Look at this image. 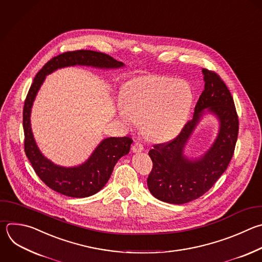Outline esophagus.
<instances>
[{
	"label": "esophagus",
	"mask_w": 262,
	"mask_h": 262,
	"mask_svg": "<svg viewBox=\"0 0 262 262\" xmlns=\"http://www.w3.org/2000/svg\"><path fill=\"white\" fill-rule=\"evenodd\" d=\"M132 150H133V152H141V151L144 150V146L140 142H136L132 146Z\"/></svg>",
	"instance_id": "34e87169"
}]
</instances>
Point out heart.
Wrapping results in <instances>:
<instances>
[{
  "label": "heart",
  "instance_id": "1",
  "mask_svg": "<svg viewBox=\"0 0 262 262\" xmlns=\"http://www.w3.org/2000/svg\"><path fill=\"white\" fill-rule=\"evenodd\" d=\"M192 105V92L181 80L162 76H145L133 80L124 93L118 116L127 127L144 125L153 141H166L184 126Z\"/></svg>",
  "mask_w": 262,
  "mask_h": 262
}]
</instances>
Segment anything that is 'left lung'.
<instances>
[{
  "instance_id": "obj_1",
  "label": "left lung",
  "mask_w": 262,
  "mask_h": 262,
  "mask_svg": "<svg viewBox=\"0 0 262 262\" xmlns=\"http://www.w3.org/2000/svg\"><path fill=\"white\" fill-rule=\"evenodd\" d=\"M203 74L205 90L195 105L193 118L175 139L156 144L149 151L153 166L147 185L151 194L164 203L182 205L205 194L225 171L234 152L238 117L231 94L217 73L203 69ZM205 108L217 116L220 132L204 156L189 160L184 148Z\"/></svg>"
}]
</instances>
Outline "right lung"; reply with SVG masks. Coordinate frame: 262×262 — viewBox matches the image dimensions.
<instances>
[{"instance_id":"right-lung-1","label":"right lung","mask_w":262,"mask_h":262,"mask_svg":"<svg viewBox=\"0 0 262 262\" xmlns=\"http://www.w3.org/2000/svg\"><path fill=\"white\" fill-rule=\"evenodd\" d=\"M87 66L100 69H118L123 62L112 56L93 50H76L51 58L37 73L30 87L24 107L25 151L38 177L52 190L71 198H87L99 192L108 182L116 162L129 152V137L107 138L95 149L91 157L78 166L64 167L54 164L39 150L31 127V110L45 77L57 69L71 66Z\"/></svg>"}]
</instances>
